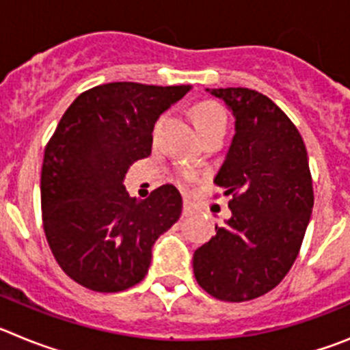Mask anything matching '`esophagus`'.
<instances>
[{"mask_svg": "<svg viewBox=\"0 0 350 350\" xmlns=\"http://www.w3.org/2000/svg\"><path fill=\"white\" fill-rule=\"evenodd\" d=\"M194 208H193V203L189 200H185L184 202V215H193Z\"/></svg>", "mask_w": 350, "mask_h": 350, "instance_id": "1", "label": "esophagus"}]
</instances>
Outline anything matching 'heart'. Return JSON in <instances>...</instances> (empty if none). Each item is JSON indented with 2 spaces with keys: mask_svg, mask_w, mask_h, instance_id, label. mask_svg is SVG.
Returning a JSON list of instances; mask_svg holds the SVG:
<instances>
[{
  "mask_svg": "<svg viewBox=\"0 0 350 350\" xmlns=\"http://www.w3.org/2000/svg\"><path fill=\"white\" fill-rule=\"evenodd\" d=\"M191 119H193L194 126H196L198 133L203 137L210 135V133H224L226 129V112L224 108L215 101H200L191 108ZM184 180H191L193 175L184 173L182 175Z\"/></svg>",
  "mask_w": 350,
  "mask_h": 350,
  "instance_id": "b5f03b06",
  "label": "heart"
}]
</instances>
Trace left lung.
I'll list each match as a JSON object with an SVG mask.
<instances>
[{"instance_id":"left-lung-1","label":"left lung","mask_w":350,"mask_h":350,"mask_svg":"<svg viewBox=\"0 0 350 350\" xmlns=\"http://www.w3.org/2000/svg\"><path fill=\"white\" fill-rule=\"evenodd\" d=\"M234 116V137L213 182L231 217L196 249L194 277L213 298L249 301L279 286L301 247L314 206L307 148L268 96L247 88L206 89Z\"/></svg>"}]
</instances>
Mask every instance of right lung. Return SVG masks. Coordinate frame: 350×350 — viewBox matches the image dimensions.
Segmentation results:
<instances>
[{"mask_svg":"<svg viewBox=\"0 0 350 350\" xmlns=\"http://www.w3.org/2000/svg\"><path fill=\"white\" fill-rule=\"evenodd\" d=\"M191 85L112 82L82 92L45 147L42 219L64 273L98 293L144 280L152 245L178 221L182 196L161 185L138 202L126 193L129 166L150 156L156 120Z\"/></svg>","mask_w":350,"mask_h":350,"instance_id":"obj_1","label":"right lung"}]
</instances>
